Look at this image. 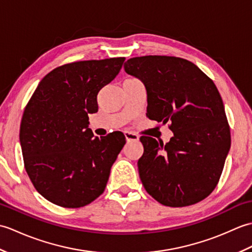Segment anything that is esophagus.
I'll use <instances>...</instances> for the list:
<instances>
[{"label":"esophagus","mask_w":252,"mask_h":252,"mask_svg":"<svg viewBox=\"0 0 252 252\" xmlns=\"http://www.w3.org/2000/svg\"><path fill=\"white\" fill-rule=\"evenodd\" d=\"M125 136H126V140L127 142L130 141H138V136L136 134H134V133H131V132H125Z\"/></svg>","instance_id":"esophagus-1"}]
</instances>
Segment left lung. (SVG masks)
Segmentation results:
<instances>
[{
	"instance_id": "obj_1",
	"label": "left lung",
	"mask_w": 252,
	"mask_h": 252,
	"mask_svg": "<svg viewBox=\"0 0 252 252\" xmlns=\"http://www.w3.org/2000/svg\"><path fill=\"white\" fill-rule=\"evenodd\" d=\"M126 73L147 91L152 120L170 122V142L141 136L138 173L144 189L168 207H186L205 199L219 183L231 147V132L221 95L195 63L174 56L133 57Z\"/></svg>"
}]
</instances>
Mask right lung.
<instances>
[{"instance_id": "add662e5", "label": "right lung", "mask_w": 252, "mask_h": 252, "mask_svg": "<svg viewBox=\"0 0 252 252\" xmlns=\"http://www.w3.org/2000/svg\"><path fill=\"white\" fill-rule=\"evenodd\" d=\"M125 57L83 61L55 68L41 80L20 125L25 169L45 199L81 208L99 197L126 144L117 131L95 137L89 114L97 95L119 73Z\"/></svg>"}]
</instances>
